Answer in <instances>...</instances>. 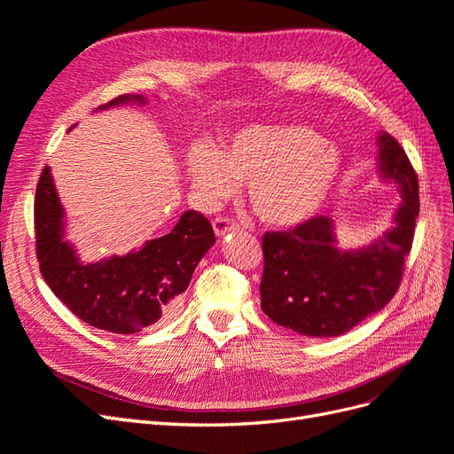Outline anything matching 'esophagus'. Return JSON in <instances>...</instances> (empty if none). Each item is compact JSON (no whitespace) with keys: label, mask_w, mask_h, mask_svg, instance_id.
Masks as SVG:
<instances>
[{"label":"esophagus","mask_w":454,"mask_h":454,"mask_svg":"<svg viewBox=\"0 0 454 454\" xmlns=\"http://www.w3.org/2000/svg\"><path fill=\"white\" fill-rule=\"evenodd\" d=\"M212 225H214V231H215L217 237H223V235H227V232H232V231L239 229V223L229 215L215 217Z\"/></svg>","instance_id":"esophagus-1"}]
</instances>
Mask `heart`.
<instances>
[{"mask_svg":"<svg viewBox=\"0 0 454 454\" xmlns=\"http://www.w3.org/2000/svg\"><path fill=\"white\" fill-rule=\"evenodd\" d=\"M340 170V157L324 136L295 122L254 125L239 130L215 151L197 145L187 172L206 202L229 199L237 182L263 223L292 227L320 210Z\"/></svg>","mask_w":454,"mask_h":454,"instance_id":"heart-1","label":"heart"}]
</instances>
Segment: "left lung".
I'll return each instance as SVG.
<instances>
[{
	"label": "left lung",
	"mask_w": 454,
	"mask_h": 454,
	"mask_svg": "<svg viewBox=\"0 0 454 454\" xmlns=\"http://www.w3.org/2000/svg\"><path fill=\"white\" fill-rule=\"evenodd\" d=\"M384 177L400 184L395 227L367 248L340 252L333 223L314 215L287 231L263 235L261 309L282 327L307 337H337L388 305L403 278L419 217V177L403 147L379 136Z\"/></svg>",
	"instance_id": "left-lung-1"
}]
</instances>
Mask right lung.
I'll return each mask as SVG.
<instances>
[{
  "label": "right lung",
  "instance_id": "right-lung-1",
  "mask_svg": "<svg viewBox=\"0 0 454 454\" xmlns=\"http://www.w3.org/2000/svg\"><path fill=\"white\" fill-rule=\"evenodd\" d=\"M144 102L142 96H117L102 107ZM62 206L45 167L35 189V254L41 277L79 320L109 333L129 335L170 318L202 255L215 242L200 212L182 214L176 227L142 250L81 263L62 235Z\"/></svg>",
  "mask_w": 454,
  "mask_h": 454
}]
</instances>
